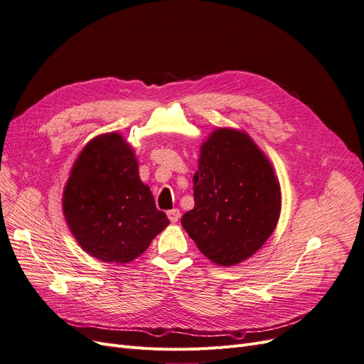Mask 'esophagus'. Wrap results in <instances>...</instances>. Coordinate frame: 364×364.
I'll return each mask as SVG.
<instances>
[{
  "label": "esophagus",
  "mask_w": 364,
  "mask_h": 364,
  "mask_svg": "<svg viewBox=\"0 0 364 364\" xmlns=\"http://www.w3.org/2000/svg\"><path fill=\"white\" fill-rule=\"evenodd\" d=\"M167 216H168L171 223H176L179 220V218H181V212H179V209H171V210L167 212Z\"/></svg>",
  "instance_id": "1"
}]
</instances>
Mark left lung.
<instances>
[{"instance_id":"left-lung-1","label":"left lung","mask_w":364,"mask_h":364,"mask_svg":"<svg viewBox=\"0 0 364 364\" xmlns=\"http://www.w3.org/2000/svg\"><path fill=\"white\" fill-rule=\"evenodd\" d=\"M193 181L196 205L181 222L205 257L231 267L264 246L279 222L282 193L247 133L215 130L201 145Z\"/></svg>"}]
</instances>
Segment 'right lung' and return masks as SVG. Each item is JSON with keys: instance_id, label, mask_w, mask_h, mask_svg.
Here are the masks:
<instances>
[{"instance_id": "obj_1", "label": "right lung", "mask_w": 364, "mask_h": 364, "mask_svg": "<svg viewBox=\"0 0 364 364\" xmlns=\"http://www.w3.org/2000/svg\"><path fill=\"white\" fill-rule=\"evenodd\" d=\"M63 215L77 243L103 262L141 256L168 219L142 183L132 146L118 133L84 146L63 191Z\"/></svg>"}]
</instances>
